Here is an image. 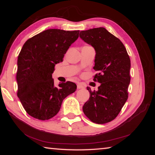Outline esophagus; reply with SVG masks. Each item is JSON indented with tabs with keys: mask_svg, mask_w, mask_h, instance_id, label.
<instances>
[{
	"mask_svg": "<svg viewBox=\"0 0 155 155\" xmlns=\"http://www.w3.org/2000/svg\"><path fill=\"white\" fill-rule=\"evenodd\" d=\"M77 88L78 89H83L84 88V86L82 85V84L78 83V85H77Z\"/></svg>",
	"mask_w": 155,
	"mask_h": 155,
	"instance_id": "esophagus-1",
	"label": "esophagus"
}]
</instances>
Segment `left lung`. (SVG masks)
<instances>
[{
    "instance_id": "obj_1",
    "label": "left lung",
    "mask_w": 155,
    "mask_h": 155,
    "mask_svg": "<svg viewBox=\"0 0 155 155\" xmlns=\"http://www.w3.org/2000/svg\"><path fill=\"white\" fill-rule=\"evenodd\" d=\"M80 38L96 51L94 81L101 83L97 91L87 87L90 99L84 104L85 115L91 122L105 124L114 120L128 99L130 60L118 38L103 27L80 33Z\"/></svg>"
}]
</instances>
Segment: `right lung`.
<instances>
[{
	"instance_id": "right-lung-1",
	"label": "right lung",
	"mask_w": 155,
	"mask_h": 155,
	"mask_svg": "<svg viewBox=\"0 0 155 155\" xmlns=\"http://www.w3.org/2000/svg\"><path fill=\"white\" fill-rule=\"evenodd\" d=\"M78 34L79 31L51 28L29 38L23 45L18 58L17 95L34 118L53 117L64 99L77 90L76 84L70 81L54 86L52 74Z\"/></svg>"
}]
</instances>
